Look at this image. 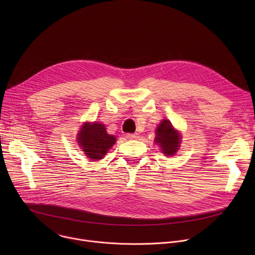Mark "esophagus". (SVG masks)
I'll return each mask as SVG.
<instances>
[{
    "label": "esophagus",
    "instance_id": "esophagus-1",
    "mask_svg": "<svg viewBox=\"0 0 255 255\" xmlns=\"http://www.w3.org/2000/svg\"><path fill=\"white\" fill-rule=\"evenodd\" d=\"M139 137V135L137 133H129L127 134V138L128 139H137Z\"/></svg>",
    "mask_w": 255,
    "mask_h": 255
}]
</instances>
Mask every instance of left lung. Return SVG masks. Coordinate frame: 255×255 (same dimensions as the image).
<instances>
[{"label": "left lung", "instance_id": "1", "mask_svg": "<svg viewBox=\"0 0 255 255\" xmlns=\"http://www.w3.org/2000/svg\"><path fill=\"white\" fill-rule=\"evenodd\" d=\"M155 142L159 145L162 152L167 156L175 154L179 147L180 136L173 129L168 120H163L157 127Z\"/></svg>", "mask_w": 255, "mask_h": 255}]
</instances>
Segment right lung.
I'll list each match as a JSON object with an SVG mask.
<instances>
[{
	"label": "right lung",
	"instance_id": "right-lung-1",
	"mask_svg": "<svg viewBox=\"0 0 255 255\" xmlns=\"http://www.w3.org/2000/svg\"><path fill=\"white\" fill-rule=\"evenodd\" d=\"M78 141L85 154L94 160L103 158L115 144L116 139L115 136L107 133L103 124L85 123L79 133Z\"/></svg>",
	"mask_w": 255,
	"mask_h": 255
}]
</instances>
